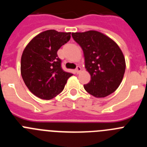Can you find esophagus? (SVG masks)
<instances>
[{
  "instance_id": "34e87169",
  "label": "esophagus",
  "mask_w": 147,
  "mask_h": 147,
  "mask_svg": "<svg viewBox=\"0 0 147 147\" xmlns=\"http://www.w3.org/2000/svg\"><path fill=\"white\" fill-rule=\"evenodd\" d=\"M82 71V68H81V67H80V66H77L76 69H75V72H76V74H80V71Z\"/></svg>"
}]
</instances>
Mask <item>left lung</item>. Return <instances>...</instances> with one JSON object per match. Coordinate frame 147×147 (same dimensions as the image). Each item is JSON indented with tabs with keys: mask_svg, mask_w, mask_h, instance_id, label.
Instances as JSON below:
<instances>
[{
	"mask_svg": "<svg viewBox=\"0 0 147 147\" xmlns=\"http://www.w3.org/2000/svg\"><path fill=\"white\" fill-rule=\"evenodd\" d=\"M84 53L85 68L91 80L84 85L88 93L104 98L115 91L124 77V54L112 39L96 31L72 33Z\"/></svg>",
	"mask_w": 147,
	"mask_h": 147,
	"instance_id": "left-lung-1",
	"label": "left lung"
}]
</instances>
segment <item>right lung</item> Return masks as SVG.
Wrapping results in <instances>:
<instances>
[{
    "label": "right lung",
    "instance_id": "add662e5",
    "mask_svg": "<svg viewBox=\"0 0 147 147\" xmlns=\"http://www.w3.org/2000/svg\"><path fill=\"white\" fill-rule=\"evenodd\" d=\"M71 39V32L47 30L34 37L23 51L20 72L30 91L49 100L63 90L72 74L61 67L57 51Z\"/></svg>",
    "mask_w": 147,
    "mask_h": 147
}]
</instances>
